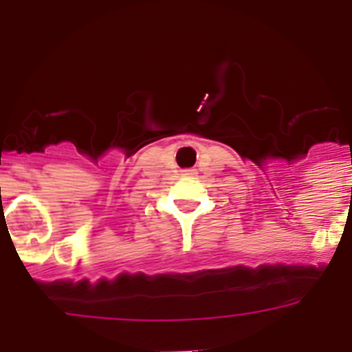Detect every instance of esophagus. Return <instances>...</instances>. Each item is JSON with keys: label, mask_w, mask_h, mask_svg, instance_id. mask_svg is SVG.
<instances>
[{"label": "esophagus", "mask_w": 352, "mask_h": 352, "mask_svg": "<svg viewBox=\"0 0 352 352\" xmlns=\"http://www.w3.org/2000/svg\"><path fill=\"white\" fill-rule=\"evenodd\" d=\"M186 174H190V170H186Z\"/></svg>", "instance_id": "34e87169"}]
</instances>
